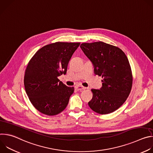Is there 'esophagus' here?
I'll return each instance as SVG.
<instances>
[{
  "label": "esophagus",
  "mask_w": 153,
  "mask_h": 153,
  "mask_svg": "<svg viewBox=\"0 0 153 153\" xmlns=\"http://www.w3.org/2000/svg\"><path fill=\"white\" fill-rule=\"evenodd\" d=\"M76 88L77 90H80V91H82V90H85V87H83V86H81V85H77V86H76Z\"/></svg>",
  "instance_id": "34e87169"
}]
</instances>
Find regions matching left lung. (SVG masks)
Listing matches in <instances>:
<instances>
[{"mask_svg": "<svg viewBox=\"0 0 153 153\" xmlns=\"http://www.w3.org/2000/svg\"><path fill=\"white\" fill-rule=\"evenodd\" d=\"M80 48L94 65V74L103 78L102 88L91 90L89 106L100 114L115 111L132 88V71L126 56L119 48L103 42L83 43Z\"/></svg>", "mask_w": 153, "mask_h": 153, "instance_id": "1", "label": "left lung"}]
</instances>
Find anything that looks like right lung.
I'll use <instances>...</instances> for the list:
<instances>
[{
  "instance_id": "1",
  "label": "right lung",
  "mask_w": 153,
  "mask_h": 153,
  "mask_svg": "<svg viewBox=\"0 0 153 153\" xmlns=\"http://www.w3.org/2000/svg\"><path fill=\"white\" fill-rule=\"evenodd\" d=\"M79 42H57L39 50L30 60L25 71L24 86L33 105L47 116L63 111L74 93L58 79L67 73L69 61Z\"/></svg>"
}]
</instances>
